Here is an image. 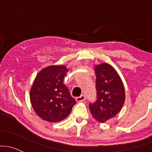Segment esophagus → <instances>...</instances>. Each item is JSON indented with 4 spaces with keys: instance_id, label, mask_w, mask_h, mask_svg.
Masks as SVG:
<instances>
[{
    "instance_id": "obj_1",
    "label": "esophagus",
    "mask_w": 152,
    "mask_h": 152,
    "mask_svg": "<svg viewBox=\"0 0 152 152\" xmlns=\"http://www.w3.org/2000/svg\"><path fill=\"white\" fill-rule=\"evenodd\" d=\"M85 99H86V96H85V95H81L80 96H78V97L76 98V102H80L84 101Z\"/></svg>"
}]
</instances>
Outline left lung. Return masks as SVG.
<instances>
[{
	"mask_svg": "<svg viewBox=\"0 0 152 152\" xmlns=\"http://www.w3.org/2000/svg\"><path fill=\"white\" fill-rule=\"evenodd\" d=\"M97 99L89 104V110L95 120L105 123L121 111L126 99L123 81L111 65L106 63L95 65Z\"/></svg>",
	"mask_w": 152,
	"mask_h": 152,
	"instance_id": "left-lung-1",
	"label": "left lung"
}]
</instances>
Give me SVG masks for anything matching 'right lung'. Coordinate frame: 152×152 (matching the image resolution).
Returning a JSON list of instances; mask_svg holds the SVG:
<instances>
[{
	"instance_id": "obj_1",
	"label": "right lung",
	"mask_w": 152,
	"mask_h": 152,
	"mask_svg": "<svg viewBox=\"0 0 152 152\" xmlns=\"http://www.w3.org/2000/svg\"><path fill=\"white\" fill-rule=\"evenodd\" d=\"M68 70L65 65H53L43 68L37 74L30 89V102L36 114L44 121H63L76 104L63 84Z\"/></svg>"
}]
</instances>
